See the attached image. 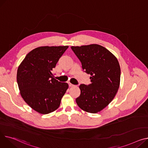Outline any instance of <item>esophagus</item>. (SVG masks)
Masks as SVG:
<instances>
[{
  "mask_svg": "<svg viewBox=\"0 0 148 148\" xmlns=\"http://www.w3.org/2000/svg\"><path fill=\"white\" fill-rule=\"evenodd\" d=\"M68 84H69V86H70V87H72V86H74V84H71V83H68Z\"/></svg>",
  "mask_w": 148,
  "mask_h": 148,
  "instance_id": "1",
  "label": "esophagus"
}]
</instances>
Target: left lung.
<instances>
[{
  "instance_id": "left-lung-1",
  "label": "left lung",
  "mask_w": 148,
  "mask_h": 148,
  "mask_svg": "<svg viewBox=\"0 0 148 148\" xmlns=\"http://www.w3.org/2000/svg\"><path fill=\"white\" fill-rule=\"evenodd\" d=\"M71 48L80 61L83 71L91 75L90 84L80 85L81 93L76 102L83 111L97 113L112 101L119 89L121 76L119 61L108 49L99 45Z\"/></svg>"
}]
</instances>
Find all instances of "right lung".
<instances>
[{
	"instance_id": "add662e5",
	"label": "right lung",
	"mask_w": 148,
	"mask_h": 148,
	"mask_svg": "<svg viewBox=\"0 0 148 148\" xmlns=\"http://www.w3.org/2000/svg\"><path fill=\"white\" fill-rule=\"evenodd\" d=\"M68 46H41L29 52L19 66L16 80L24 101L34 110L47 114L59 108L68 84L52 73Z\"/></svg>"
}]
</instances>
